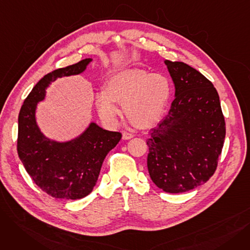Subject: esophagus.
<instances>
[{
	"label": "esophagus",
	"mask_w": 250,
	"mask_h": 250,
	"mask_svg": "<svg viewBox=\"0 0 250 250\" xmlns=\"http://www.w3.org/2000/svg\"><path fill=\"white\" fill-rule=\"evenodd\" d=\"M133 138H134L133 134H129V133H126V132L123 133V140H125V141L130 140V139H133Z\"/></svg>",
	"instance_id": "34e87169"
}]
</instances>
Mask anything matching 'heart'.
<instances>
[{"label":"heart","instance_id":"b5f03b06","mask_svg":"<svg viewBox=\"0 0 250 250\" xmlns=\"http://www.w3.org/2000/svg\"><path fill=\"white\" fill-rule=\"evenodd\" d=\"M170 94L171 83L165 75L125 69L108 78L103 93L95 98V107L103 123L114 125L120 113L116 104L123 105L130 124L147 129L162 118Z\"/></svg>","mask_w":250,"mask_h":250}]
</instances>
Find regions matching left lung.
<instances>
[{"label": "left lung", "instance_id": "8db88e82", "mask_svg": "<svg viewBox=\"0 0 250 250\" xmlns=\"http://www.w3.org/2000/svg\"><path fill=\"white\" fill-rule=\"evenodd\" d=\"M175 98L150 130L147 165L152 181L170 193L186 192L214 174L226 135L219 94L199 71L165 60Z\"/></svg>", "mask_w": 250, "mask_h": 250}]
</instances>
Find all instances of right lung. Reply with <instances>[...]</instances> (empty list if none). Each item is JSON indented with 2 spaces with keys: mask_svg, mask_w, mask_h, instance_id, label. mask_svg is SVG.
Returning a JSON list of instances; mask_svg holds the SVG:
<instances>
[{
  "mask_svg": "<svg viewBox=\"0 0 250 250\" xmlns=\"http://www.w3.org/2000/svg\"><path fill=\"white\" fill-rule=\"evenodd\" d=\"M93 61L85 59L75 64L48 73L26 97L18 117L17 150L26 171L36 186L56 199L78 200L93 190L105 157L122 139L91 122L83 132L69 141L46 137L36 122L39 102L58 78L82 74Z\"/></svg>",
  "mask_w": 250,
  "mask_h": 250,
  "instance_id": "add662e5",
  "label": "right lung"
}]
</instances>
